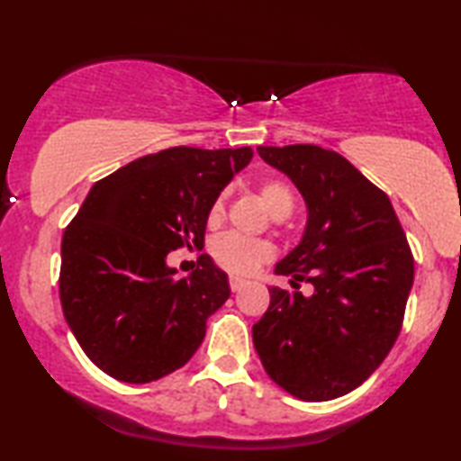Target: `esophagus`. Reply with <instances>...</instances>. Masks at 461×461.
<instances>
[{
  "label": "esophagus",
  "instance_id": "34e87169",
  "mask_svg": "<svg viewBox=\"0 0 461 461\" xmlns=\"http://www.w3.org/2000/svg\"><path fill=\"white\" fill-rule=\"evenodd\" d=\"M229 283H230L232 292H239V289H243V285H245V281L239 279V276H230Z\"/></svg>",
  "mask_w": 461,
  "mask_h": 461
}]
</instances>
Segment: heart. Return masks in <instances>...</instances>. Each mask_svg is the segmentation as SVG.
<instances>
[{"label":"heart","mask_w":461,"mask_h":461,"mask_svg":"<svg viewBox=\"0 0 461 461\" xmlns=\"http://www.w3.org/2000/svg\"><path fill=\"white\" fill-rule=\"evenodd\" d=\"M258 197H260L262 205L267 207V212L276 220L287 218L294 212L295 197L294 191L285 182L281 180H268L258 188ZM224 213V199L220 197L213 201L210 210V224H216L222 220ZM212 256L216 260L218 267L229 270L232 275H254L262 264H267L270 258L275 256L273 245L267 241H248L237 235H222L212 243Z\"/></svg>","instance_id":"b5f03b06"}]
</instances>
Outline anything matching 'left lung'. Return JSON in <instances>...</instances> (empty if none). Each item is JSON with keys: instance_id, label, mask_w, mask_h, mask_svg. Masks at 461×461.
Instances as JSON below:
<instances>
[{"instance_id": "8db88e82", "label": "left lung", "mask_w": 461, "mask_h": 461, "mask_svg": "<svg viewBox=\"0 0 461 461\" xmlns=\"http://www.w3.org/2000/svg\"><path fill=\"white\" fill-rule=\"evenodd\" d=\"M298 186L308 207L304 237L275 267L294 292L270 287L254 325L260 361L302 401L348 394L380 367L399 338L413 256L388 194L336 150L314 144L258 147ZM304 280L311 296L297 292Z\"/></svg>"}]
</instances>
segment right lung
Instances as JSON below:
<instances>
[{"label": "right lung", "instance_id": "add662e5", "mask_svg": "<svg viewBox=\"0 0 461 461\" xmlns=\"http://www.w3.org/2000/svg\"><path fill=\"white\" fill-rule=\"evenodd\" d=\"M254 157L249 147H174L119 167L87 193L62 235L60 302L87 358L119 382L180 369L229 300V276L207 254L185 279L166 258L203 248L213 201Z\"/></svg>", "mask_w": 461, "mask_h": 461}]
</instances>
